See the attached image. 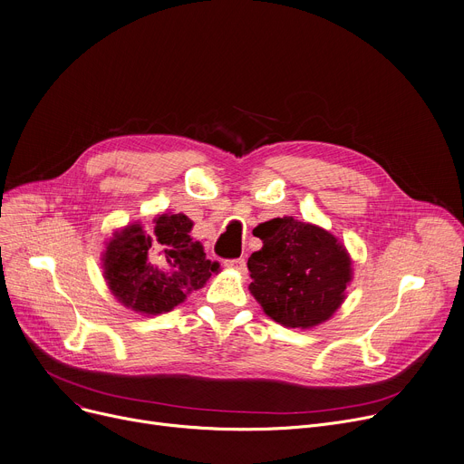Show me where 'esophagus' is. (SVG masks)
Wrapping results in <instances>:
<instances>
[{
    "label": "esophagus",
    "mask_w": 464,
    "mask_h": 464,
    "mask_svg": "<svg viewBox=\"0 0 464 464\" xmlns=\"http://www.w3.org/2000/svg\"><path fill=\"white\" fill-rule=\"evenodd\" d=\"M224 265L227 266V269H233L237 273H245L246 271V261L245 259H226Z\"/></svg>",
    "instance_id": "34e87169"
}]
</instances>
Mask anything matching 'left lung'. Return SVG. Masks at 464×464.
Here are the masks:
<instances>
[{
  "label": "left lung",
  "mask_w": 464,
  "mask_h": 464,
  "mask_svg": "<svg viewBox=\"0 0 464 464\" xmlns=\"http://www.w3.org/2000/svg\"><path fill=\"white\" fill-rule=\"evenodd\" d=\"M254 235L263 246L248 257V289L263 312L291 329L331 320L353 280L352 256L343 242L294 216L263 222Z\"/></svg>",
  "instance_id": "left-lung-1"
}]
</instances>
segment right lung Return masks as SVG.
Here are the masks:
<instances>
[{"label":"right lung","mask_w":464,"mask_h":464,"mask_svg":"<svg viewBox=\"0 0 464 464\" xmlns=\"http://www.w3.org/2000/svg\"><path fill=\"white\" fill-rule=\"evenodd\" d=\"M191 227L186 214L165 212L154 218L150 231L133 222L112 233L102 269L118 303L140 315H160L219 273V263L207 259L201 242L191 238Z\"/></svg>","instance_id":"obj_1"}]
</instances>
